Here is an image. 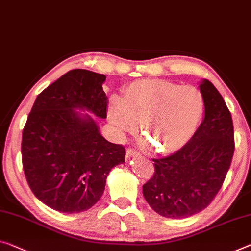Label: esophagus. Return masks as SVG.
Instances as JSON below:
<instances>
[{"instance_id":"esophagus-1","label":"esophagus","mask_w":251,"mask_h":251,"mask_svg":"<svg viewBox=\"0 0 251 251\" xmlns=\"http://www.w3.org/2000/svg\"><path fill=\"white\" fill-rule=\"evenodd\" d=\"M137 156H139V152H137L136 150L131 149V148L126 149V157L132 158V157H137Z\"/></svg>"}]
</instances>
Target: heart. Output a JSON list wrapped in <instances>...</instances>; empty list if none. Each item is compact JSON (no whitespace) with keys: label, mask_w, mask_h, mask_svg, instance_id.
<instances>
[{"label":"heart","mask_w":251,"mask_h":251,"mask_svg":"<svg viewBox=\"0 0 251 251\" xmlns=\"http://www.w3.org/2000/svg\"><path fill=\"white\" fill-rule=\"evenodd\" d=\"M204 99L196 86L167 80H141L131 84L126 99L114 96L109 120L121 136L144 132L160 153L177 151L190 141L201 122Z\"/></svg>","instance_id":"heart-1"}]
</instances>
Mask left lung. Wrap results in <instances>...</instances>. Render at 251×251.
<instances>
[{"instance_id": "left-lung-1", "label": "left lung", "mask_w": 251, "mask_h": 251, "mask_svg": "<svg viewBox=\"0 0 251 251\" xmlns=\"http://www.w3.org/2000/svg\"><path fill=\"white\" fill-rule=\"evenodd\" d=\"M203 121L178 151L152 159L155 173L142 192L161 217L185 219L200 213L213 201L228 173L234 151L232 118L210 80L203 79Z\"/></svg>"}]
</instances>
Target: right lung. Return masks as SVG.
<instances>
[{
    "label": "right lung",
    "mask_w": 251,
    "mask_h": 251,
    "mask_svg": "<svg viewBox=\"0 0 251 251\" xmlns=\"http://www.w3.org/2000/svg\"><path fill=\"white\" fill-rule=\"evenodd\" d=\"M103 74L73 69L37 96L22 132V166L30 188L61 213H79L101 199L106 177L125 163L126 149L104 139L95 117L105 119Z\"/></svg>",
    "instance_id": "add662e5"
}]
</instances>
